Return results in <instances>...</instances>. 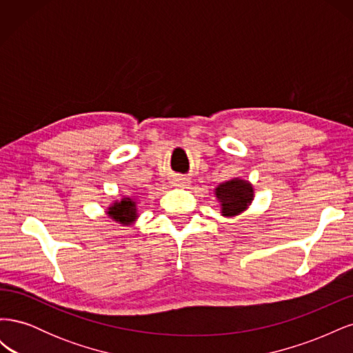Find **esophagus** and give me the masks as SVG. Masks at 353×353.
I'll list each match as a JSON object with an SVG mask.
<instances>
[{"label":"esophagus","instance_id":"34e87169","mask_svg":"<svg viewBox=\"0 0 353 353\" xmlns=\"http://www.w3.org/2000/svg\"><path fill=\"white\" fill-rule=\"evenodd\" d=\"M172 184H174L175 187H179V188H185V187L190 184V181H188L187 178H175V179L172 181Z\"/></svg>","mask_w":353,"mask_h":353}]
</instances>
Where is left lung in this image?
<instances>
[{"instance_id":"8db88e82","label":"left lung","mask_w":353,"mask_h":353,"mask_svg":"<svg viewBox=\"0 0 353 353\" xmlns=\"http://www.w3.org/2000/svg\"><path fill=\"white\" fill-rule=\"evenodd\" d=\"M215 194L221 201L223 215L234 216L250 205L253 200V188L248 181L236 178L218 185Z\"/></svg>"}]
</instances>
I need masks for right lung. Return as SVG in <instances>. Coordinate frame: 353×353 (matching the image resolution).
I'll return each instance as SVG.
<instances>
[{"label":"right lung","instance_id":"add662e5","mask_svg":"<svg viewBox=\"0 0 353 353\" xmlns=\"http://www.w3.org/2000/svg\"><path fill=\"white\" fill-rule=\"evenodd\" d=\"M108 215L116 221L122 223V225H130L132 221L137 218V206L135 201L130 197H125L121 201L114 203L113 206L109 208Z\"/></svg>","mask_w":353,"mask_h":353}]
</instances>
